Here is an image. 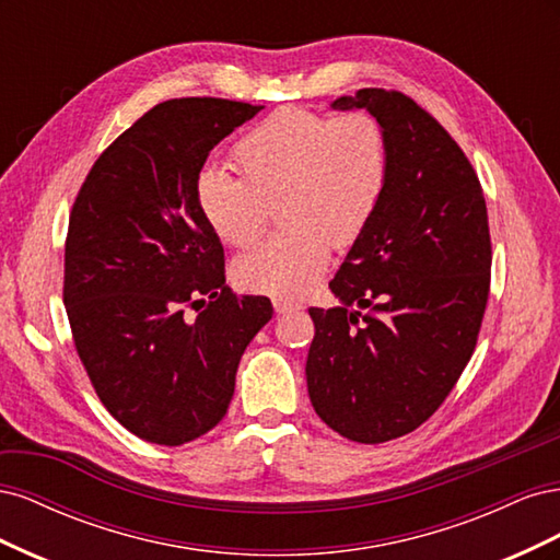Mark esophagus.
Listing matches in <instances>:
<instances>
[{
  "label": "esophagus",
  "instance_id": "esophagus-1",
  "mask_svg": "<svg viewBox=\"0 0 560 560\" xmlns=\"http://www.w3.org/2000/svg\"><path fill=\"white\" fill-rule=\"evenodd\" d=\"M273 308H276V313L284 315V313L299 311V308H301V303H296V301H287V299H276V301H273Z\"/></svg>",
  "mask_w": 560,
  "mask_h": 560
}]
</instances>
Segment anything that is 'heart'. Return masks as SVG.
Returning <instances> with one entry per match:
<instances>
[{"instance_id":"heart-1","label":"heart","mask_w":560,"mask_h":560,"mask_svg":"<svg viewBox=\"0 0 560 560\" xmlns=\"http://www.w3.org/2000/svg\"><path fill=\"white\" fill-rule=\"evenodd\" d=\"M245 179L202 171L198 208L224 243L249 247L280 200L284 229L235 264L243 290L276 299L306 294L327 268L331 245L348 247L374 219L385 194L389 149L369 112L338 116L282 107L233 147Z\"/></svg>"}]
</instances>
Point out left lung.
Returning <instances> with one entry per match:
<instances>
[{
    "instance_id": "8db88e82",
    "label": "left lung",
    "mask_w": 560,
    "mask_h": 560,
    "mask_svg": "<svg viewBox=\"0 0 560 560\" xmlns=\"http://www.w3.org/2000/svg\"><path fill=\"white\" fill-rule=\"evenodd\" d=\"M331 109L378 118L389 173L374 219L329 282L338 306L308 308L306 381L334 432L383 444L439 409L477 346L493 259L488 212L463 149L411 97L362 89Z\"/></svg>"
}]
</instances>
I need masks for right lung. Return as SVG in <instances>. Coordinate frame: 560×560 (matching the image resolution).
Instances as JSON below:
<instances>
[{
	"label": "right lung",
	"mask_w": 560,
	"mask_h": 560,
	"mask_svg": "<svg viewBox=\"0 0 560 560\" xmlns=\"http://www.w3.org/2000/svg\"><path fill=\"white\" fill-rule=\"evenodd\" d=\"M261 109L167 100L103 151L74 200L62 290L74 346L100 401L144 442L210 432L273 317L266 296L226 287L224 247L196 198L210 151Z\"/></svg>",
	"instance_id": "1"
}]
</instances>
